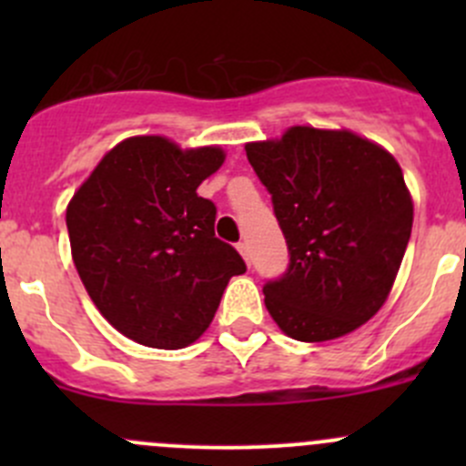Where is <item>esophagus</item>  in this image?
Wrapping results in <instances>:
<instances>
[{"label":"esophagus","mask_w":466,"mask_h":466,"mask_svg":"<svg viewBox=\"0 0 466 466\" xmlns=\"http://www.w3.org/2000/svg\"><path fill=\"white\" fill-rule=\"evenodd\" d=\"M237 250L241 252V257H243V259H246V263H250V248H248L246 241L237 243Z\"/></svg>","instance_id":"obj_1"}]
</instances>
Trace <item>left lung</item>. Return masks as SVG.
<instances>
[{
	"label": "left lung",
	"instance_id": "left-lung-1",
	"mask_svg": "<svg viewBox=\"0 0 466 466\" xmlns=\"http://www.w3.org/2000/svg\"><path fill=\"white\" fill-rule=\"evenodd\" d=\"M272 196L289 268L263 284L286 336L340 338L383 307L412 229V200L397 159L350 130L289 128L246 144Z\"/></svg>",
	"mask_w": 466,
	"mask_h": 466
}]
</instances>
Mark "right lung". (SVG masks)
Instances as JSON below:
<instances>
[{"label": "right lung", "mask_w": 466, "mask_h": 466, "mask_svg": "<svg viewBox=\"0 0 466 466\" xmlns=\"http://www.w3.org/2000/svg\"><path fill=\"white\" fill-rule=\"evenodd\" d=\"M223 159L218 146L130 137L69 200L74 266L101 316L139 345L198 340L228 281L246 272L241 255L216 238V205L196 194Z\"/></svg>", "instance_id": "obj_1"}]
</instances>
